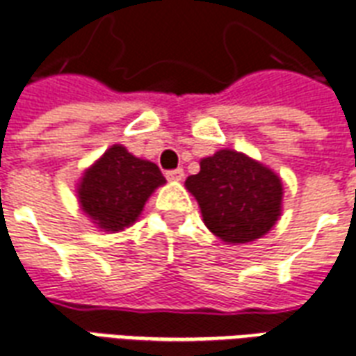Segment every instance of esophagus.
<instances>
[{"label":"esophagus","mask_w":356,"mask_h":356,"mask_svg":"<svg viewBox=\"0 0 356 356\" xmlns=\"http://www.w3.org/2000/svg\"><path fill=\"white\" fill-rule=\"evenodd\" d=\"M183 177H184V172L181 170V168L166 172V179H168V181H173V183H177V181H183Z\"/></svg>","instance_id":"1"}]
</instances>
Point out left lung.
<instances>
[{
  "mask_svg": "<svg viewBox=\"0 0 356 356\" xmlns=\"http://www.w3.org/2000/svg\"><path fill=\"white\" fill-rule=\"evenodd\" d=\"M205 226L227 244L252 243L270 232L282 214L280 177L261 162L220 149L200 162V173L186 179Z\"/></svg>",
  "mask_w": 356,
  "mask_h": 356,
  "instance_id": "1",
  "label": "left lung"
}]
</instances>
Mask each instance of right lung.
<instances>
[{
    "instance_id": "1",
    "label": "right lung",
    "mask_w": 356,
    "mask_h": 356,
    "mask_svg": "<svg viewBox=\"0 0 356 356\" xmlns=\"http://www.w3.org/2000/svg\"><path fill=\"white\" fill-rule=\"evenodd\" d=\"M166 183L159 166L129 153L123 145H112L78 184V202L93 224L115 233L132 226L154 188Z\"/></svg>"
}]
</instances>
